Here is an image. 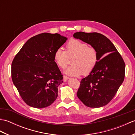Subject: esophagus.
<instances>
[{"mask_svg":"<svg viewBox=\"0 0 135 135\" xmlns=\"http://www.w3.org/2000/svg\"><path fill=\"white\" fill-rule=\"evenodd\" d=\"M68 79H70V78H69V77H68V76H65V75L63 76V81H64V82L67 81Z\"/></svg>","mask_w":135,"mask_h":135,"instance_id":"34e87169","label":"esophagus"}]
</instances>
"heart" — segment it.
I'll return each instance as SVG.
<instances>
[{
    "instance_id": "b5f03b06",
    "label": "heart",
    "mask_w": 135,
    "mask_h": 135,
    "mask_svg": "<svg viewBox=\"0 0 135 135\" xmlns=\"http://www.w3.org/2000/svg\"><path fill=\"white\" fill-rule=\"evenodd\" d=\"M66 51L57 48L53 58L60 68H64L68 64V57L74 55L71 60L73 65L65 70V73L71 76L87 75L92 72L98 62V51L94 47L79 40L71 39L66 45Z\"/></svg>"
}]
</instances>
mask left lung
<instances>
[{"label":"left lung","mask_w":135,"mask_h":135,"mask_svg":"<svg viewBox=\"0 0 135 135\" xmlns=\"http://www.w3.org/2000/svg\"><path fill=\"white\" fill-rule=\"evenodd\" d=\"M73 36L95 47L99 54L94 69L81 80L77 96L89 107L104 106L113 99L124 81V60L110 40L101 33L78 32Z\"/></svg>","instance_id":"left-lung-1"}]
</instances>
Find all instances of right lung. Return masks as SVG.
Returning a JSON list of instances; mask_svg holds the SVG:
<instances>
[{"label":"right lung","instance_id":"obj_1","mask_svg":"<svg viewBox=\"0 0 135 135\" xmlns=\"http://www.w3.org/2000/svg\"><path fill=\"white\" fill-rule=\"evenodd\" d=\"M67 40L59 33H40L28 39L14 58L11 78L28 105L45 108L57 99L63 77L53 55Z\"/></svg>","mask_w":135,"mask_h":135}]
</instances>
